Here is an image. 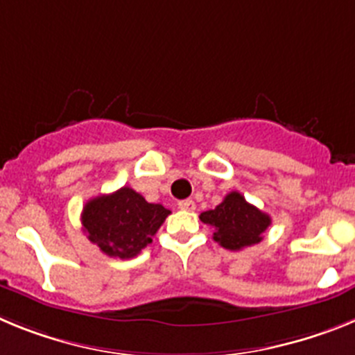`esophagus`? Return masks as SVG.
I'll return each mask as SVG.
<instances>
[{
    "mask_svg": "<svg viewBox=\"0 0 355 355\" xmlns=\"http://www.w3.org/2000/svg\"><path fill=\"white\" fill-rule=\"evenodd\" d=\"M178 208L184 209V211H193V209H196V202H193L192 199L180 200V202H178Z\"/></svg>",
    "mask_w": 355,
    "mask_h": 355,
    "instance_id": "1",
    "label": "esophagus"
}]
</instances>
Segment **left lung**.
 I'll use <instances>...</instances> for the list:
<instances>
[{
	"label": "left lung",
	"instance_id": "left-lung-1",
	"mask_svg": "<svg viewBox=\"0 0 355 355\" xmlns=\"http://www.w3.org/2000/svg\"><path fill=\"white\" fill-rule=\"evenodd\" d=\"M200 220L213 227V240L229 250H241L263 240L270 216L247 202L240 192H231L215 209L200 213Z\"/></svg>",
	"mask_w": 355,
	"mask_h": 355
}]
</instances>
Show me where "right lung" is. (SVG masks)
<instances>
[{
	"label": "right lung",
	"mask_w": 355,
	"mask_h": 355,
	"mask_svg": "<svg viewBox=\"0 0 355 355\" xmlns=\"http://www.w3.org/2000/svg\"><path fill=\"white\" fill-rule=\"evenodd\" d=\"M171 215L162 205L147 202L133 188L90 199L81 211V224L92 243L110 258L130 259L142 252Z\"/></svg>",
	"instance_id": "right-lung-1"
}]
</instances>
